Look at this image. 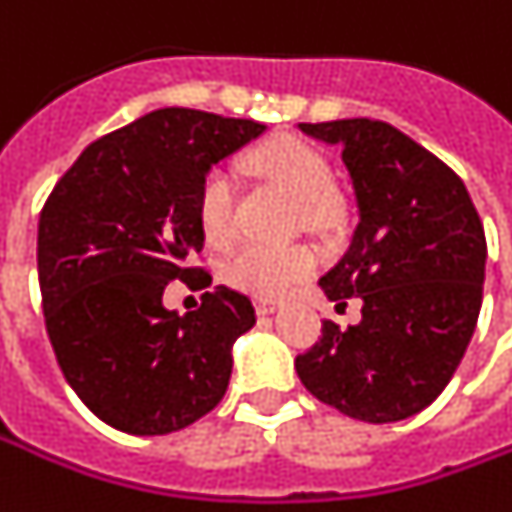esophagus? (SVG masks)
I'll return each instance as SVG.
<instances>
[{
    "mask_svg": "<svg viewBox=\"0 0 512 512\" xmlns=\"http://www.w3.org/2000/svg\"><path fill=\"white\" fill-rule=\"evenodd\" d=\"M255 310L257 316H271V313H277V302H271V299H255Z\"/></svg>",
    "mask_w": 512,
    "mask_h": 512,
    "instance_id": "1",
    "label": "esophagus"
}]
</instances>
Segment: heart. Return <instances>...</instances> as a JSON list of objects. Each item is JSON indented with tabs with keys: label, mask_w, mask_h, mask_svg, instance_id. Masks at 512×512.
I'll use <instances>...</instances> for the list:
<instances>
[{
	"label": "heart",
	"mask_w": 512,
	"mask_h": 512,
	"mask_svg": "<svg viewBox=\"0 0 512 512\" xmlns=\"http://www.w3.org/2000/svg\"><path fill=\"white\" fill-rule=\"evenodd\" d=\"M249 169L257 177L280 185L285 194L302 205L307 224L327 221V199L332 194V171L327 160L313 146L296 138H277L260 146L249 157ZM199 230L210 244H227L235 230V188L221 169L210 171L196 196ZM316 268V257L305 246H260L246 244L224 263L221 277L235 291L257 299H277L291 291V285L305 280Z\"/></svg>",
	"instance_id": "b5f03b06"
}]
</instances>
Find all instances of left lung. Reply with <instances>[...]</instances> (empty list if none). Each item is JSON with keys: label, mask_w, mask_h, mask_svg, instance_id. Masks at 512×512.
I'll list each match as a JSON object with an SVG mask.
<instances>
[{"label": "left lung", "mask_w": 512, "mask_h": 512, "mask_svg": "<svg viewBox=\"0 0 512 512\" xmlns=\"http://www.w3.org/2000/svg\"><path fill=\"white\" fill-rule=\"evenodd\" d=\"M338 146L357 205L341 263L318 285L330 302L357 296L363 318L296 357V374L324 405L368 424L421 413L466 355L482 305L485 230L466 185L438 157L385 121L299 124Z\"/></svg>", "instance_id": "1"}]
</instances>
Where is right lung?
Masks as SVG:
<instances>
[{"mask_svg": "<svg viewBox=\"0 0 512 512\" xmlns=\"http://www.w3.org/2000/svg\"><path fill=\"white\" fill-rule=\"evenodd\" d=\"M266 132L252 119L163 107L88 146L46 199L38 282L63 377L88 410L130 435H166L227 391L232 343L255 327L244 293L216 285L202 305H163L171 280L207 277L199 185Z\"/></svg>", "mask_w": 512, "mask_h": 512, "instance_id": "add662e5", "label": "right lung"}]
</instances>
